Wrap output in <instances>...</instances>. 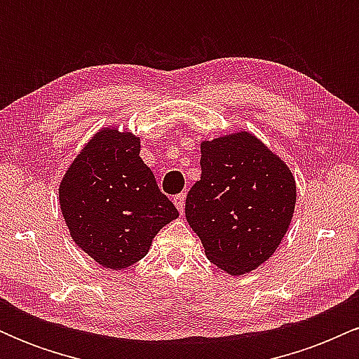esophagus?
Segmentation results:
<instances>
[{
  "mask_svg": "<svg viewBox=\"0 0 359 359\" xmlns=\"http://www.w3.org/2000/svg\"><path fill=\"white\" fill-rule=\"evenodd\" d=\"M174 204H175V208L179 209V212L182 214L184 209H185V194L184 192L182 194H177V196L174 197Z\"/></svg>",
  "mask_w": 359,
  "mask_h": 359,
  "instance_id": "1",
  "label": "esophagus"
}]
</instances>
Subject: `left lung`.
<instances>
[{"instance_id":"8db88e82","label":"left lung","mask_w":359,"mask_h":359,"mask_svg":"<svg viewBox=\"0 0 359 359\" xmlns=\"http://www.w3.org/2000/svg\"><path fill=\"white\" fill-rule=\"evenodd\" d=\"M201 170L185 199V217L205 257L229 275L258 269L290 226L294 175L248 131L201 143Z\"/></svg>"}]
</instances>
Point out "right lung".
I'll use <instances>...</instances> for the list:
<instances>
[{
    "label": "right lung",
    "mask_w": 359,
    "mask_h": 359,
    "mask_svg": "<svg viewBox=\"0 0 359 359\" xmlns=\"http://www.w3.org/2000/svg\"><path fill=\"white\" fill-rule=\"evenodd\" d=\"M72 240L104 269L123 270L150 250L179 211L140 156V138L102 128L79 151L59 187Z\"/></svg>",
    "instance_id": "1"
}]
</instances>
